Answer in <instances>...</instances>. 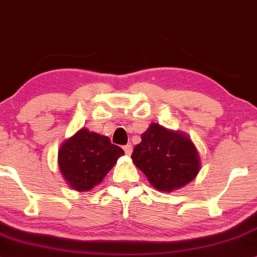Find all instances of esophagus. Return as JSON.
Instances as JSON below:
<instances>
[{
	"instance_id": "obj_1",
	"label": "esophagus",
	"mask_w": 257,
	"mask_h": 257,
	"mask_svg": "<svg viewBox=\"0 0 257 257\" xmlns=\"http://www.w3.org/2000/svg\"><path fill=\"white\" fill-rule=\"evenodd\" d=\"M123 149H124L125 155H128V156L132 155V152H133V146L131 145V144H128V145H125L124 147H123Z\"/></svg>"
}]
</instances>
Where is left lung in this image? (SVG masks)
<instances>
[{"label":"left lung","mask_w":257,"mask_h":257,"mask_svg":"<svg viewBox=\"0 0 257 257\" xmlns=\"http://www.w3.org/2000/svg\"><path fill=\"white\" fill-rule=\"evenodd\" d=\"M132 158L153 187L163 192L182 187L199 172V156L192 141L156 123L141 135Z\"/></svg>","instance_id":"obj_1"}]
</instances>
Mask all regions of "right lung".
Listing matches in <instances>:
<instances>
[{"mask_svg": "<svg viewBox=\"0 0 257 257\" xmlns=\"http://www.w3.org/2000/svg\"><path fill=\"white\" fill-rule=\"evenodd\" d=\"M124 151L107 137L81 129L59 150L60 172L73 190L89 191L102 181Z\"/></svg>", "mask_w": 257, "mask_h": 257, "instance_id": "right-lung-1", "label": "right lung"}]
</instances>
